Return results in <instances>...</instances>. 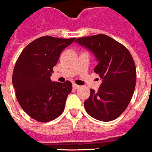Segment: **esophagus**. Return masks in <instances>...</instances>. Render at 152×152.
Returning <instances> with one entry per match:
<instances>
[{"mask_svg":"<svg viewBox=\"0 0 152 152\" xmlns=\"http://www.w3.org/2000/svg\"><path fill=\"white\" fill-rule=\"evenodd\" d=\"M72 86H73V88H75V89H77V88H80V86L77 85V84H75V83L73 84Z\"/></svg>","mask_w":152,"mask_h":152,"instance_id":"esophagus-1","label":"esophagus"}]
</instances>
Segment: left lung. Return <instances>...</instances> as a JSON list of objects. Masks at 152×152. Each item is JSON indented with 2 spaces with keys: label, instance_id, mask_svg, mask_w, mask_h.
<instances>
[{
  "label": "left lung",
  "instance_id": "left-lung-1",
  "mask_svg": "<svg viewBox=\"0 0 152 152\" xmlns=\"http://www.w3.org/2000/svg\"><path fill=\"white\" fill-rule=\"evenodd\" d=\"M76 43L94 54L97 65L94 71L102 83L97 91L91 89L84 107L91 117L100 121L118 118L127 108L136 84V67L129 50L105 34L76 39Z\"/></svg>",
  "mask_w": 152,
  "mask_h": 152
}]
</instances>
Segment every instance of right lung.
<instances>
[{
    "label": "right lung",
    "instance_id": "add662e5",
    "mask_svg": "<svg viewBox=\"0 0 152 152\" xmlns=\"http://www.w3.org/2000/svg\"><path fill=\"white\" fill-rule=\"evenodd\" d=\"M75 40L41 37L27 45L16 62L12 75L16 97L35 121L49 122L64 112L72 83L54 82L50 77L61 52Z\"/></svg>",
    "mask_w": 152,
    "mask_h": 152
}]
</instances>
